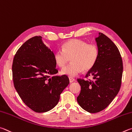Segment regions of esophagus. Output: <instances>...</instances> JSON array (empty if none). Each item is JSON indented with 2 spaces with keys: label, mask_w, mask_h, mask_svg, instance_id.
<instances>
[{
  "label": "esophagus",
  "mask_w": 132,
  "mask_h": 132,
  "mask_svg": "<svg viewBox=\"0 0 132 132\" xmlns=\"http://www.w3.org/2000/svg\"><path fill=\"white\" fill-rule=\"evenodd\" d=\"M69 79H70V83H72L73 82H74L75 79H74V78H73L72 77H69Z\"/></svg>",
  "instance_id": "obj_1"
}]
</instances>
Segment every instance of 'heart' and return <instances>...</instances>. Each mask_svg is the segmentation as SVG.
<instances>
[{
  "instance_id": "heart-1",
  "label": "heart",
  "mask_w": 132,
  "mask_h": 132,
  "mask_svg": "<svg viewBox=\"0 0 132 132\" xmlns=\"http://www.w3.org/2000/svg\"><path fill=\"white\" fill-rule=\"evenodd\" d=\"M62 50L57 49L53 57L58 66L62 67L70 61L72 63L62 69V75L71 77L77 76L83 71H89L93 67L97 61L99 52L94 45H87L79 39H71L62 46Z\"/></svg>"
}]
</instances>
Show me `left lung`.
Here are the masks:
<instances>
[{
  "mask_svg": "<svg viewBox=\"0 0 132 132\" xmlns=\"http://www.w3.org/2000/svg\"><path fill=\"white\" fill-rule=\"evenodd\" d=\"M99 54L86 74L93 80L78 79L81 90L77 101L83 109L96 113L108 107L119 91L123 72L122 60L114 43L103 33L95 38Z\"/></svg>",
  "mask_w": 132,
  "mask_h": 132,
  "instance_id": "left-lung-1",
  "label": "left lung"
}]
</instances>
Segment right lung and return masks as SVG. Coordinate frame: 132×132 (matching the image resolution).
I'll list each match as a JSON object with an SVG mask.
<instances>
[{"mask_svg":"<svg viewBox=\"0 0 132 132\" xmlns=\"http://www.w3.org/2000/svg\"><path fill=\"white\" fill-rule=\"evenodd\" d=\"M40 36L31 38L18 48L12 65L15 89L25 104L36 112L53 109L70 84L65 75H55L54 53Z\"/></svg>","mask_w":132,"mask_h":132,"instance_id":"1","label":"right lung"}]
</instances>
